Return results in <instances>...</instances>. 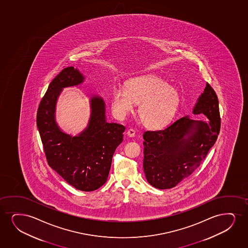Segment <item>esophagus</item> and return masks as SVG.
Listing matches in <instances>:
<instances>
[{
  "label": "esophagus",
  "instance_id": "34e87169",
  "mask_svg": "<svg viewBox=\"0 0 248 248\" xmlns=\"http://www.w3.org/2000/svg\"><path fill=\"white\" fill-rule=\"evenodd\" d=\"M135 130L132 128L129 129L128 131H127V132H126V134H127V136H128V137H130V138H133V137L135 136Z\"/></svg>",
  "mask_w": 248,
  "mask_h": 248
}]
</instances>
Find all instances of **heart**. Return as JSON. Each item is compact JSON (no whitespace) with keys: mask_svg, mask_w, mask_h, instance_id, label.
Listing matches in <instances>:
<instances>
[{"mask_svg":"<svg viewBox=\"0 0 248 248\" xmlns=\"http://www.w3.org/2000/svg\"><path fill=\"white\" fill-rule=\"evenodd\" d=\"M140 103L138 115L148 127H160L172 119L180 103L179 91L156 76L131 78L125 89L113 90L111 109L116 117L123 118Z\"/></svg>","mask_w":248,"mask_h":248,"instance_id":"heart-1","label":"heart"}]
</instances>
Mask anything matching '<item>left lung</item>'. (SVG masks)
I'll list each match as a JSON object with an SVG mask.
<instances>
[{"label":"left lung","instance_id":"8db88e82","mask_svg":"<svg viewBox=\"0 0 248 248\" xmlns=\"http://www.w3.org/2000/svg\"><path fill=\"white\" fill-rule=\"evenodd\" d=\"M193 113L204 114L207 123L184 116L157 131L143 133V170L155 188L175 187L190 175L217 141L220 130L219 102L210 84L195 104Z\"/></svg>","mask_w":248,"mask_h":248}]
</instances>
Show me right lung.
<instances>
[{"mask_svg":"<svg viewBox=\"0 0 248 248\" xmlns=\"http://www.w3.org/2000/svg\"><path fill=\"white\" fill-rule=\"evenodd\" d=\"M84 78L74 67H67L53 78L39 104L37 125L48 165L73 187L89 192L107 182L125 127L107 123L103 99L94 95L88 126L76 137L60 130L54 116L58 97L63 88L79 85Z\"/></svg>","mask_w":248,"mask_h":248,"instance_id":"1","label":"right lung"}]
</instances>
